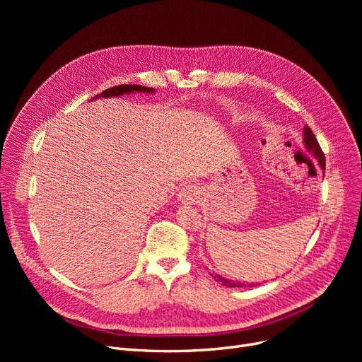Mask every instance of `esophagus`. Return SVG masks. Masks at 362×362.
Returning <instances> with one entry per match:
<instances>
[{"label":"esophagus","mask_w":362,"mask_h":362,"mask_svg":"<svg viewBox=\"0 0 362 362\" xmlns=\"http://www.w3.org/2000/svg\"><path fill=\"white\" fill-rule=\"evenodd\" d=\"M201 195H202V192H201L199 186L189 183V185H185V186L180 189L179 199H180V202H183V204H197V202L201 199Z\"/></svg>","instance_id":"obj_1"}]
</instances>
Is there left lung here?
Wrapping results in <instances>:
<instances>
[{
    "label": "left lung",
    "instance_id": "left-lung-1",
    "mask_svg": "<svg viewBox=\"0 0 362 362\" xmlns=\"http://www.w3.org/2000/svg\"><path fill=\"white\" fill-rule=\"evenodd\" d=\"M302 144H303V148L307 149L308 154L318 163V165L321 167V170H326V161H325V154H322V151L314 136L313 130L305 126L303 127V139H302ZM214 279L217 281H220L223 286L226 288H254V286H258L259 283H243V281H239V280H232V279H226L220 274H216Z\"/></svg>",
    "mask_w": 362,
    "mask_h": 362
}]
</instances>
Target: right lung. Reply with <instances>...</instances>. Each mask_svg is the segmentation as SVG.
Returning <instances> with one entry per match:
<instances>
[{
  "label": "right lung",
  "mask_w": 362,
  "mask_h": 362,
  "mask_svg": "<svg viewBox=\"0 0 362 362\" xmlns=\"http://www.w3.org/2000/svg\"><path fill=\"white\" fill-rule=\"evenodd\" d=\"M156 93L154 88H146V86H141V85H119L110 88L104 92H101L97 97H93V100L98 98H114V97H123V95H129V93Z\"/></svg>",
  "instance_id": "1"
}]
</instances>
